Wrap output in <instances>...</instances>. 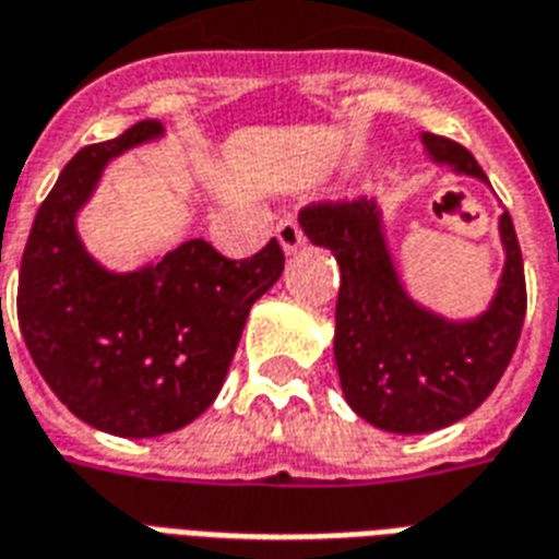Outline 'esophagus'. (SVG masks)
<instances>
[{
	"instance_id": "obj_1",
	"label": "esophagus",
	"mask_w": 559,
	"mask_h": 559,
	"mask_svg": "<svg viewBox=\"0 0 559 559\" xmlns=\"http://www.w3.org/2000/svg\"><path fill=\"white\" fill-rule=\"evenodd\" d=\"M275 234H278L281 248H284L287 254H290V251H296V248H299L301 242H305V234H301L299 222H296V218H293V216L281 218L278 227H275Z\"/></svg>"
}]
</instances>
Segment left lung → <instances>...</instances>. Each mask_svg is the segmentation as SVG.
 <instances>
[{"label": "left lung", "mask_w": 559, "mask_h": 559, "mask_svg": "<svg viewBox=\"0 0 559 559\" xmlns=\"http://www.w3.org/2000/svg\"><path fill=\"white\" fill-rule=\"evenodd\" d=\"M436 163L479 180V163L444 135H424ZM299 225L313 246L341 266L334 358L346 403L388 432H432L450 427L495 391L522 337L527 311L524 260L510 213L500 216L507 266L491 308L477 322L453 325L408 301L379 230V210L367 198L313 201Z\"/></svg>", "instance_id": "obj_1"}]
</instances>
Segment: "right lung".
Returning a JSON list of instances; mask_svg holds the SVG:
<instances>
[{"label": "right lung", "mask_w": 559, "mask_h": 559, "mask_svg": "<svg viewBox=\"0 0 559 559\" xmlns=\"http://www.w3.org/2000/svg\"><path fill=\"white\" fill-rule=\"evenodd\" d=\"M159 132L132 123L82 147L37 210L20 260L16 320L52 394L121 438H153L210 408L248 311L284 272L275 237L246 260L189 239L156 266L111 275L85 254L73 216L111 156Z\"/></svg>", "instance_id": "add662e5"}]
</instances>
